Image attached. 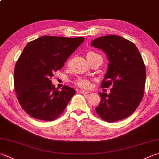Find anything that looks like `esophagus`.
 <instances>
[{"label": "esophagus", "mask_w": 159, "mask_h": 159, "mask_svg": "<svg viewBox=\"0 0 159 159\" xmlns=\"http://www.w3.org/2000/svg\"><path fill=\"white\" fill-rule=\"evenodd\" d=\"M79 92L81 93V94H88L89 93L88 91H86V90H84V89H80Z\"/></svg>", "instance_id": "obj_1"}]
</instances>
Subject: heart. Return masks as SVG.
Segmentation results:
<instances>
[{"mask_svg": "<svg viewBox=\"0 0 159 159\" xmlns=\"http://www.w3.org/2000/svg\"><path fill=\"white\" fill-rule=\"evenodd\" d=\"M96 54H96V53L94 52H89L88 54H87V58ZM74 83L75 85L82 88L88 89V88H89L92 85L90 80L87 79V78H83V77H78L77 79L74 80Z\"/></svg>", "mask_w": 159, "mask_h": 159, "instance_id": "1", "label": "heart"}]
</instances>
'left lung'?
Segmentation results:
<instances>
[{
	"mask_svg": "<svg viewBox=\"0 0 159 159\" xmlns=\"http://www.w3.org/2000/svg\"><path fill=\"white\" fill-rule=\"evenodd\" d=\"M92 46L102 49L110 62L101 87L112 88L110 94L99 93L96 113L109 123L125 119L134 112L144 95L146 71L141 55L132 42L116 35L99 37Z\"/></svg>",
	"mask_w": 159,
	"mask_h": 159,
	"instance_id": "1",
	"label": "left lung"
}]
</instances>
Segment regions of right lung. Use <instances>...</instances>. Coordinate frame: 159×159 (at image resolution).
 Wrapping results in <instances>:
<instances>
[{"label":"right lung","mask_w":159,"mask_h":159,"mask_svg":"<svg viewBox=\"0 0 159 159\" xmlns=\"http://www.w3.org/2000/svg\"><path fill=\"white\" fill-rule=\"evenodd\" d=\"M84 40L83 37L43 36L27 43L14 73L16 97L27 114L52 121L63 112L76 91L67 85L58 90L50 79Z\"/></svg>","instance_id":"obj_1"}]
</instances>
